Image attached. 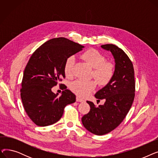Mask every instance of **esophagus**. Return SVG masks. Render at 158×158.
<instances>
[{
	"mask_svg": "<svg viewBox=\"0 0 158 158\" xmlns=\"http://www.w3.org/2000/svg\"><path fill=\"white\" fill-rule=\"evenodd\" d=\"M76 101L77 102H85V100H83V99H82L81 97H76Z\"/></svg>",
	"mask_w": 158,
	"mask_h": 158,
	"instance_id": "1",
	"label": "esophagus"
}]
</instances>
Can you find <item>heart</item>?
I'll use <instances>...</instances> for the list:
<instances>
[{
  "instance_id": "1",
  "label": "heart",
  "mask_w": 158,
  "mask_h": 158,
  "mask_svg": "<svg viewBox=\"0 0 158 158\" xmlns=\"http://www.w3.org/2000/svg\"><path fill=\"white\" fill-rule=\"evenodd\" d=\"M81 57L94 69L93 76L98 84L105 86L112 79L114 66L109 61H106L105 57L95 49H89L82 54ZM75 64V57L72 56L66 58L64 64V73L67 77L72 76ZM97 86L94 80H76L70 85V89L81 97H85L92 93Z\"/></svg>"
}]
</instances>
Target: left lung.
<instances>
[{
    "instance_id": "8db88e82",
    "label": "left lung",
    "mask_w": 158,
    "mask_h": 158,
    "mask_svg": "<svg viewBox=\"0 0 158 158\" xmlns=\"http://www.w3.org/2000/svg\"><path fill=\"white\" fill-rule=\"evenodd\" d=\"M113 56L115 67L109 83L95 94L104 105L96 107L87 101L89 112L82 118L84 127L96 135H104L117 127L126 117L135 98V80L133 64L123 50L113 44L101 45Z\"/></svg>"
}]
</instances>
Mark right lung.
<instances>
[{
    "instance_id": "obj_1",
    "label": "right lung",
    "mask_w": 158,
    "mask_h": 158,
    "mask_svg": "<svg viewBox=\"0 0 158 158\" xmlns=\"http://www.w3.org/2000/svg\"><path fill=\"white\" fill-rule=\"evenodd\" d=\"M82 48L67 38H56L46 41L32 54L23 72L20 96L25 111L36 125L44 127L57 122L65 106L76 102V95L69 89H64L57 97L51 89L65 77L66 58Z\"/></svg>"
}]
</instances>
